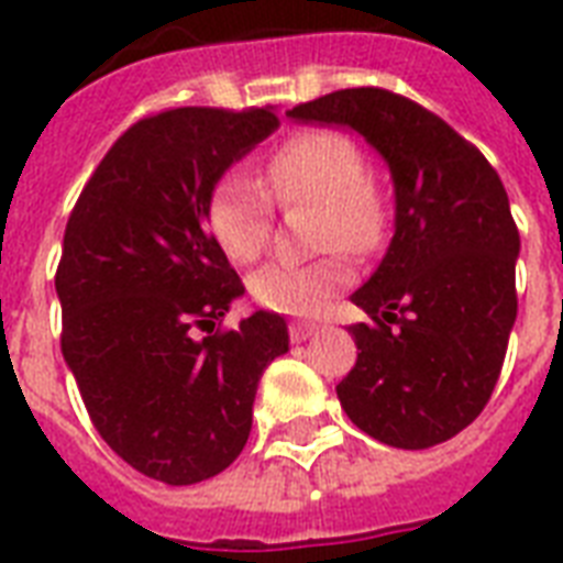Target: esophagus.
<instances>
[{
    "label": "esophagus",
    "mask_w": 563,
    "mask_h": 563,
    "mask_svg": "<svg viewBox=\"0 0 563 563\" xmlns=\"http://www.w3.org/2000/svg\"><path fill=\"white\" fill-rule=\"evenodd\" d=\"M318 330H321V324H318V321H291V327H289V333L295 342H307V339H312Z\"/></svg>",
    "instance_id": "1"
}]
</instances>
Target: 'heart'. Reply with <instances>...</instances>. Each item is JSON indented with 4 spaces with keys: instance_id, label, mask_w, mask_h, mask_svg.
Returning a JSON list of instances; mask_svg holds the SVG:
<instances>
[{
    "instance_id": "1",
    "label": "heart",
    "mask_w": 563,
    "mask_h": 563,
    "mask_svg": "<svg viewBox=\"0 0 563 563\" xmlns=\"http://www.w3.org/2000/svg\"><path fill=\"white\" fill-rule=\"evenodd\" d=\"M368 161L351 136L339 131H300L265 163V184L274 201L318 203V245L368 254L385 230V203L368 180ZM207 230L233 263H254L268 245L272 201L247 175H228L207 198ZM339 260L291 265L268 263L251 274L256 303L283 316H309L324 307L344 283Z\"/></svg>"
}]
</instances>
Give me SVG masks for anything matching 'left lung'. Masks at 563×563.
<instances>
[{
  "label": "left lung",
  "mask_w": 563,
  "mask_h": 563,
  "mask_svg": "<svg viewBox=\"0 0 563 563\" xmlns=\"http://www.w3.org/2000/svg\"><path fill=\"white\" fill-rule=\"evenodd\" d=\"M347 128L388 166L394 236L351 300L356 365L335 385L347 418L388 446L427 450L479 418L517 318L520 256L490 163L444 119L379 87L321 96L286 113Z\"/></svg>",
  "instance_id": "1"
}]
</instances>
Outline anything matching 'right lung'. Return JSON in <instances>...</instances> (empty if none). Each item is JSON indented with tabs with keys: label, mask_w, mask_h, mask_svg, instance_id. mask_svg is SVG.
<instances>
[{
	"label": "right lung",
	"mask_w": 563,
	"mask_h": 563,
	"mask_svg": "<svg viewBox=\"0 0 563 563\" xmlns=\"http://www.w3.org/2000/svg\"><path fill=\"white\" fill-rule=\"evenodd\" d=\"M277 125V108L143 119L66 224L55 277L66 368L99 435L148 479L195 485L236 462L260 376L289 353V327L265 309L212 333L245 286L207 230L216 184Z\"/></svg>",
	"instance_id": "right-lung-1"
}]
</instances>
